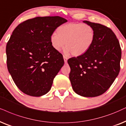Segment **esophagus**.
Wrapping results in <instances>:
<instances>
[{
	"label": "esophagus",
	"instance_id": "obj_1",
	"mask_svg": "<svg viewBox=\"0 0 126 126\" xmlns=\"http://www.w3.org/2000/svg\"><path fill=\"white\" fill-rule=\"evenodd\" d=\"M63 59H64V63L65 64H66L67 63V60H68V58H67L66 56H63Z\"/></svg>",
	"mask_w": 126,
	"mask_h": 126
}]
</instances>
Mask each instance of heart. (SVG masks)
<instances>
[{"label": "heart", "mask_w": 126, "mask_h": 126, "mask_svg": "<svg viewBox=\"0 0 126 126\" xmlns=\"http://www.w3.org/2000/svg\"><path fill=\"white\" fill-rule=\"evenodd\" d=\"M57 33L50 36L52 47L56 51H60L64 47L66 55L72 53L79 56L88 52L95 40V31L93 27L82 23H70L59 27Z\"/></svg>", "instance_id": "b5f03b06"}]
</instances>
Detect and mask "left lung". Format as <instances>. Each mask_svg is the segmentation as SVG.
<instances>
[{
    "label": "left lung",
    "instance_id": "obj_1",
    "mask_svg": "<svg viewBox=\"0 0 126 126\" xmlns=\"http://www.w3.org/2000/svg\"><path fill=\"white\" fill-rule=\"evenodd\" d=\"M95 31V40L88 51L68 60L69 79L74 91L84 97H95L110 88L120 71L122 51L118 39L110 28L84 21Z\"/></svg>",
    "mask_w": 126,
    "mask_h": 126
}]
</instances>
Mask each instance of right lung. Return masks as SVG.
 I'll list each match as a JSON object with an SVG mask.
<instances>
[{
    "mask_svg": "<svg viewBox=\"0 0 126 126\" xmlns=\"http://www.w3.org/2000/svg\"><path fill=\"white\" fill-rule=\"evenodd\" d=\"M67 20L59 16L37 17L19 24L6 45L9 72L19 90L41 96L51 88L64 65L63 56L52 47L50 36Z\"/></svg>",
    "mask_w": 126,
    "mask_h": 126,
    "instance_id": "1",
    "label": "right lung"
}]
</instances>
